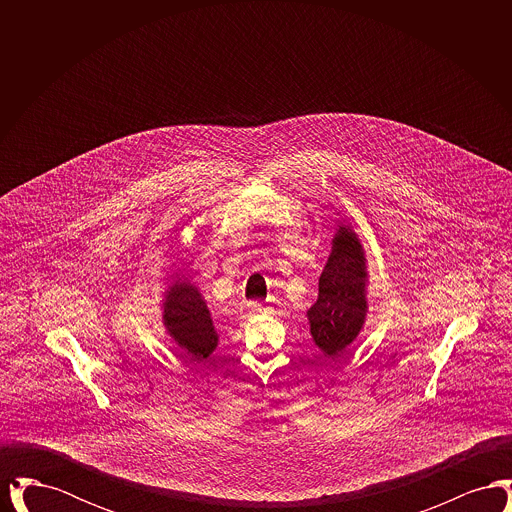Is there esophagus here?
<instances>
[{
	"instance_id": "34e87169",
	"label": "esophagus",
	"mask_w": 512,
	"mask_h": 512,
	"mask_svg": "<svg viewBox=\"0 0 512 512\" xmlns=\"http://www.w3.org/2000/svg\"><path fill=\"white\" fill-rule=\"evenodd\" d=\"M267 307H261V305H257V303H253L251 307H249V315H253V317H257V315H263V313H267Z\"/></svg>"
}]
</instances>
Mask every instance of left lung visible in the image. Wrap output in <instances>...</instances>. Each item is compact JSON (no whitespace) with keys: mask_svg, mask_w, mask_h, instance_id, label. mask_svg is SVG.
I'll return each instance as SVG.
<instances>
[{"mask_svg":"<svg viewBox=\"0 0 512 512\" xmlns=\"http://www.w3.org/2000/svg\"><path fill=\"white\" fill-rule=\"evenodd\" d=\"M366 282L363 244L349 224H338L332 253L318 278L317 303L307 311L311 336L324 357H338L363 330Z\"/></svg>","mask_w":512,"mask_h":512,"instance_id":"obj_1","label":"left lung"}]
</instances>
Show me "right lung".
<instances>
[{
	"mask_svg": "<svg viewBox=\"0 0 512 512\" xmlns=\"http://www.w3.org/2000/svg\"><path fill=\"white\" fill-rule=\"evenodd\" d=\"M163 324L172 340L197 361L207 359L219 343V334L203 295L186 278H176L165 292Z\"/></svg>",
	"mask_w": 512,
	"mask_h": 512,
	"instance_id": "right-lung-1",
	"label": "right lung"
}]
</instances>
